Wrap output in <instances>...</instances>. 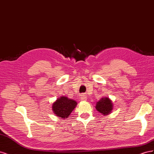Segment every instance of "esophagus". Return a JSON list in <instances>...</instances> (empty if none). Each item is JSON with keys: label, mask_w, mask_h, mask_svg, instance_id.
I'll list each match as a JSON object with an SVG mask.
<instances>
[{"label": "esophagus", "mask_w": 154, "mask_h": 154, "mask_svg": "<svg viewBox=\"0 0 154 154\" xmlns=\"http://www.w3.org/2000/svg\"><path fill=\"white\" fill-rule=\"evenodd\" d=\"M80 100H82V101H85V100H87V97H86V96L84 94H82L81 95H80Z\"/></svg>", "instance_id": "obj_1"}]
</instances>
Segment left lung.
I'll use <instances>...</instances> for the list:
<instances>
[{"mask_svg":"<svg viewBox=\"0 0 154 154\" xmlns=\"http://www.w3.org/2000/svg\"><path fill=\"white\" fill-rule=\"evenodd\" d=\"M95 108L99 112L105 116L111 113L113 109V104L109 97H103L97 102Z\"/></svg>","mask_w":154,"mask_h":154,"instance_id":"left-lung-1","label":"left lung"}]
</instances>
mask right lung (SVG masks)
<instances>
[{"label": "right lung", "instance_id": "1", "mask_svg": "<svg viewBox=\"0 0 154 154\" xmlns=\"http://www.w3.org/2000/svg\"><path fill=\"white\" fill-rule=\"evenodd\" d=\"M77 105V102L66 96H61L56 100L52 105L54 114L58 118L66 119L69 117L72 110Z\"/></svg>", "mask_w": 154, "mask_h": 154}]
</instances>
